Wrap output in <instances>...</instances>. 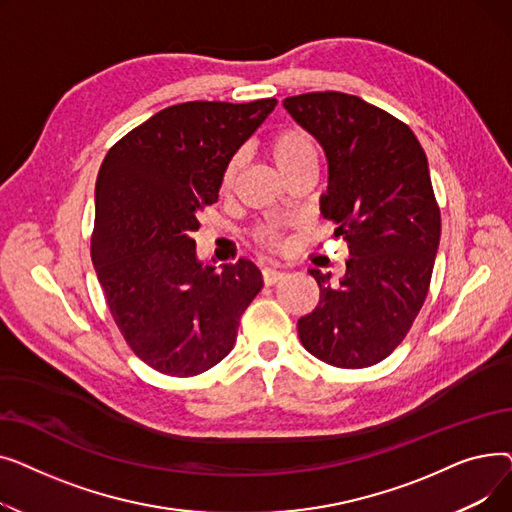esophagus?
<instances>
[{"instance_id": "esophagus-1", "label": "esophagus", "mask_w": 512, "mask_h": 512, "mask_svg": "<svg viewBox=\"0 0 512 512\" xmlns=\"http://www.w3.org/2000/svg\"><path fill=\"white\" fill-rule=\"evenodd\" d=\"M261 276H263V282L267 286H272V284H278L286 274L280 270V267H263Z\"/></svg>"}]
</instances>
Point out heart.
<instances>
[{
	"mask_svg": "<svg viewBox=\"0 0 512 512\" xmlns=\"http://www.w3.org/2000/svg\"><path fill=\"white\" fill-rule=\"evenodd\" d=\"M267 155L272 157L276 168L288 176L294 170L305 166H315V147L309 137V132L297 124H286L278 128L270 139H267ZM240 170V157L234 155L228 159V164L220 176V193L228 195L236 182ZM257 242L267 249H282L284 247V232L278 226H263L255 234Z\"/></svg>",
	"mask_w": 512,
	"mask_h": 512,
	"instance_id": "1",
	"label": "heart"
}]
</instances>
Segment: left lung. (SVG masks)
Segmentation results:
<instances>
[{
	"label": "left lung",
	"instance_id": "8db88e82",
	"mask_svg": "<svg viewBox=\"0 0 512 512\" xmlns=\"http://www.w3.org/2000/svg\"><path fill=\"white\" fill-rule=\"evenodd\" d=\"M284 107L328 155L321 213L351 251L340 284L309 272L319 303L299 319V338L319 361L363 369L405 340L432 282L440 207L427 157L405 122L357 95L303 93Z\"/></svg>",
	"mask_w": 512,
	"mask_h": 512
}]
</instances>
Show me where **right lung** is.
<instances>
[{
    "instance_id": "right-lung-1",
    "label": "right lung",
    "mask_w": 512,
    "mask_h": 512,
    "mask_svg": "<svg viewBox=\"0 0 512 512\" xmlns=\"http://www.w3.org/2000/svg\"><path fill=\"white\" fill-rule=\"evenodd\" d=\"M276 103L170 105L124 134L99 168L91 259L130 351L159 373L193 378L218 365L261 290L253 261L215 274L191 236L218 201L228 159Z\"/></svg>"
}]
</instances>
